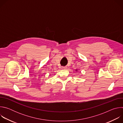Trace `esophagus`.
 I'll return each mask as SVG.
<instances>
[{
	"instance_id": "1",
	"label": "esophagus",
	"mask_w": 123,
	"mask_h": 123,
	"mask_svg": "<svg viewBox=\"0 0 123 123\" xmlns=\"http://www.w3.org/2000/svg\"><path fill=\"white\" fill-rule=\"evenodd\" d=\"M62 68L63 69H67V67H62Z\"/></svg>"
}]
</instances>
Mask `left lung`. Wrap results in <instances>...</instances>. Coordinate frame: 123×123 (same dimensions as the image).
Returning a JSON list of instances; mask_svg holds the SVG:
<instances>
[{
	"label": "left lung",
	"instance_id": "8db88e82",
	"mask_svg": "<svg viewBox=\"0 0 123 123\" xmlns=\"http://www.w3.org/2000/svg\"><path fill=\"white\" fill-rule=\"evenodd\" d=\"M78 71V69H75V71H76V72H77Z\"/></svg>",
	"mask_w": 123,
	"mask_h": 123
}]
</instances>
